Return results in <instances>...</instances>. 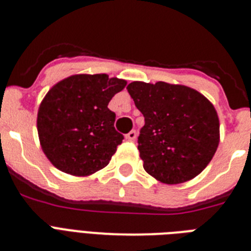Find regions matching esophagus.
<instances>
[{"mask_svg":"<svg viewBox=\"0 0 251 251\" xmlns=\"http://www.w3.org/2000/svg\"><path fill=\"white\" fill-rule=\"evenodd\" d=\"M126 138H127L128 141H136L137 132L134 129H132L129 133H128V134H126Z\"/></svg>","mask_w":251,"mask_h":251,"instance_id":"34e87169","label":"esophagus"}]
</instances>
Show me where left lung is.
<instances>
[{
	"mask_svg": "<svg viewBox=\"0 0 251 251\" xmlns=\"http://www.w3.org/2000/svg\"><path fill=\"white\" fill-rule=\"evenodd\" d=\"M127 89L145 117L138 150L146 172L167 185L201 174L220 139L214 105L197 90L165 81H133Z\"/></svg>",
	"mask_w": 251,
	"mask_h": 251,
	"instance_id": "1",
	"label": "left lung"
}]
</instances>
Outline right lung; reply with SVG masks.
I'll list each match as a JSON object with an SVG mask.
<instances>
[{"label": "right lung", "instance_id": "right-lung-1", "mask_svg": "<svg viewBox=\"0 0 251 251\" xmlns=\"http://www.w3.org/2000/svg\"><path fill=\"white\" fill-rule=\"evenodd\" d=\"M126 84L106 74H80L49 90L37 113V132L57 170L88 176L109 163L124 137L115 130V113L108 104Z\"/></svg>", "mask_w": 251, "mask_h": 251}]
</instances>
